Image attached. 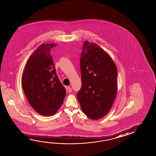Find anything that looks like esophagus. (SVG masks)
<instances>
[{
	"label": "esophagus",
	"mask_w": 156,
	"mask_h": 156,
	"mask_svg": "<svg viewBox=\"0 0 156 156\" xmlns=\"http://www.w3.org/2000/svg\"><path fill=\"white\" fill-rule=\"evenodd\" d=\"M67 91L69 92V93H71L72 91V90L71 87H67Z\"/></svg>",
	"instance_id": "34e87169"
}]
</instances>
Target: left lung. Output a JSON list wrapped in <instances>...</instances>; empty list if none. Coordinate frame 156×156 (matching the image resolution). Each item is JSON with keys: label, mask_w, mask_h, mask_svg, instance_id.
<instances>
[{"label": "left lung", "mask_w": 156, "mask_h": 156, "mask_svg": "<svg viewBox=\"0 0 156 156\" xmlns=\"http://www.w3.org/2000/svg\"><path fill=\"white\" fill-rule=\"evenodd\" d=\"M82 50V87L77 98L86 116L98 120L110 111L117 94V67L110 55L96 44L85 41Z\"/></svg>", "instance_id": "8db88e82"}]
</instances>
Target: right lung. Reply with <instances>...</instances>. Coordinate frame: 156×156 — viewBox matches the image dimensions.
Returning <instances> with one entry per match:
<instances>
[{"label": "right lung", "mask_w": 156, "mask_h": 156, "mask_svg": "<svg viewBox=\"0 0 156 156\" xmlns=\"http://www.w3.org/2000/svg\"><path fill=\"white\" fill-rule=\"evenodd\" d=\"M56 44H43L29 57L23 71L22 85L34 109L43 116H52L63 103L66 89L60 81L51 55Z\"/></svg>", "instance_id": "obj_1"}]
</instances>
